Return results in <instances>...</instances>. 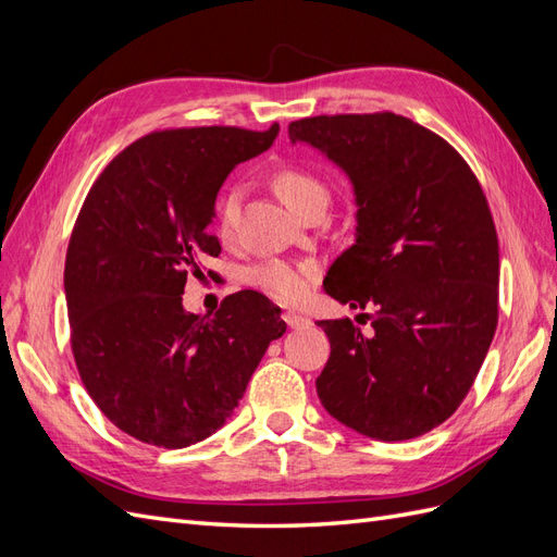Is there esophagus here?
<instances>
[{
  "label": "esophagus",
  "instance_id": "34e87169",
  "mask_svg": "<svg viewBox=\"0 0 557 557\" xmlns=\"http://www.w3.org/2000/svg\"><path fill=\"white\" fill-rule=\"evenodd\" d=\"M283 320H285V325L293 327V330H299V327H309V325H311V320H309L307 315L295 313V311H285V313H283Z\"/></svg>",
  "mask_w": 557,
  "mask_h": 557
}]
</instances>
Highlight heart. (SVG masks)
<instances>
[{
  "label": "heart",
  "mask_w": 557,
  "mask_h": 557,
  "mask_svg": "<svg viewBox=\"0 0 557 557\" xmlns=\"http://www.w3.org/2000/svg\"><path fill=\"white\" fill-rule=\"evenodd\" d=\"M274 188L281 199L295 209L297 213H305L311 205L330 199V188L325 181L315 176L313 172L305 170L297 164H283L274 172ZM242 209V188H230L221 201H218V232L221 237H230L237 227ZM315 276V267L311 262H295V260H267L258 267H252L250 281L258 285L260 290L272 295L281 301H295L307 293L309 283Z\"/></svg>",
  "instance_id": "1"
}]
</instances>
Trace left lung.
I'll return each mask as SVG.
<instances>
[{
  "label": "left lung",
  "instance_id": "obj_1",
  "mask_svg": "<svg viewBox=\"0 0 557 557\" xmlns=\"http://www.w3.org/2000/svg\"><path fill=\"white\" fill-rule=\"evenodd\" d=\"M288 134L356 190V244L332 262L325 293L376 307L356 318L372 334L318 320L332 348L318 397L364 436L413 440L460 407L497 330L499 244L481 183L440 134L391 111L301 117Z\"/></svg>",
  "mask_w": 557,
  "mask_h": 557
}]
</instances>
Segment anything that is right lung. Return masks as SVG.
Instances as JSON below:
<instances>
[{
	"label": "right lung",
	"mask_w": 557,
	"mask_h": 557,
	"mask_svg": "<svg viewBox=\"0 0 557 557\" xmlns=\"http://www.w3.org/2000/svg\"><path fill=\"white\" fill-rule=\"evenodd\" d=\"M276 134V123L150 132L83 201L64 262L72 352L99 411L134 440L162 448L207 440L285 332L281 309L256 290L227 295L213 318L188 313L181 297L221 252L209 225L223 181Z\"/></svg>",
	"instance_id": "right-lung-1"
}]
</instances>
